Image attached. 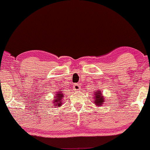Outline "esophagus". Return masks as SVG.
I'll use <instances>...</instances> for the list:
<instances>
[{
	"label": "esophagus",
	"instance_id": "obj_1",
	"mask_svg": "<svg viewBox=\"0 0 150 150\" xmlns=\"http://www.w3.org/2000/svg\"><path fill=\"white\" fill-rule=\"evenodd\" d=\"M73 89L74 90H79L80 89V85L78 84H74L73 85Z\"/></svg>",
	"mask_w": 150,
	"mask_h": 150
}]
</instances>
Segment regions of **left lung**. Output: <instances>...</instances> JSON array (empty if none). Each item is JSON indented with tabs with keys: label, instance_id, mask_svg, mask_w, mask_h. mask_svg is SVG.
Instances as JSON below:
<instances>
[{
	"label": "left lung",
	"instance_id": "left-lung-1",
	"mask_svg": "<svg viewBox=\"0 0 150 150\" xmlns=\"http://www.w3.org/2000/svg\"><path fill=\"white\" fill-rule=\"evenodd\" d=\"M102 92H100V91H97L95 95V104L96 105H102L103 104V103H104V98H103V96H102L101 95Z\"/></svg>",
	"mask_w": 150,
	"mask_h": 150
}]
</instances>
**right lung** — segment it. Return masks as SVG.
Returning <instances> with one entry per match:
<instances>
[{"mask_svg": "<svg viewBox=\"0 0 150 150\" xmlns=\"http://www.w3.org/2000/svg\"><path fill=\"white\" fill-rule=\"evenodd\" d=\"M63 98H64V95H63L62 93H58L56 95V97H55V100H54L55 102H53L54 105H52L55 106V107H57V106H61V100Z\"/></svg>", "mask_w": 150, "mask_h": 150, "instance_id": "1", "label": "right lung"}]
</instances>
